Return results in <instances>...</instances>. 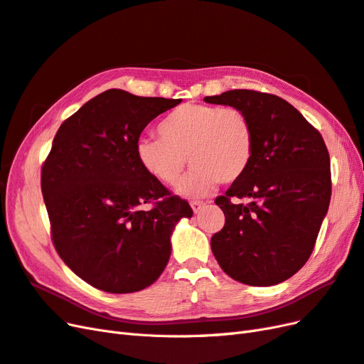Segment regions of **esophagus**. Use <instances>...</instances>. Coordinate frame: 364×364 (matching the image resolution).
I'll return each instance as SVG.
<instances>
[{
    "label": "esophagus",
    "mask_w": 364,
    "mask_h": 364,
    "mask_svg": "<svg viewBox=\"0 0 364 364\" xmlns=\"http://www.w3.org/2000/svg\"><path fill=\"white\" fill-rule=\"evenodd\" d=\"M191 205H192V209H193V212L195 213H198V212H201L204 207H205V203H203V201H192L191 203Z\"/></svg>",
    "instance_id": "esophagus-1"
}]
</instances>
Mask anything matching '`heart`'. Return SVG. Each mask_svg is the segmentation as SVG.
Here are the masks:
<instances>
[{"label": "heart", "instance_id": "heart-1", "mask_svg": "<svg viewBox=\"0 0 364 364\" xmlns=\"http://www.w3.org/2000/svg\"><path fill=\"white\" fill-rule=\"evenodd\" d=\"M157 131L160 139H139L137 160L164 184L178 181L189 160L193 168L178 184L183 195L200 196L218 181H240L253 161L255 128L240 108L184 103L166 114Z\"/></svg>", "mask_w": 364, "mask_h": 364}]
</instances>
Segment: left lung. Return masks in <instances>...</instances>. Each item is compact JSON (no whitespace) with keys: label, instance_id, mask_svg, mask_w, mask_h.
I'll return each instance as SVG.
<instances>
[{"label":"left lung","instance_id":"left-lung-1","mask_svg":"<svg viewBox=\"0 0 364 364\" xmlns=\"http://www.w3.org/2000/svg\"><path fill=\"white\" fill-rule=\"evenodd\" d=\"M205 102L242 109L255 128L247 173L215 203L225 224L212 252L232 279L253 287L284 282L314 250L331 201V161L320 132L282 97L230 90ZM247 198V205L236 199Z\"/></svg>","mask_w":364,"mask_h":364}]
</instances>
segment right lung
Instances as JSON below:
<instances>
[{"label": "right lung", "mask_w": 364, "mask_h": 364, "mask_svg": "<svg viewBox=\"0 0 364 364\" xmlns=\"http://www.w3.org/2000/svg\"><path fill=\"white\" fill-rule=\"evenodd\" d=\"M180 102L103 91L60 124L43 164L51 241L71 272L102 291L154 284L169 261L175 223L193 215L136 155L146 124Z\"/></svg>", "instance_id": "right-lung-1"}]
</instances>
